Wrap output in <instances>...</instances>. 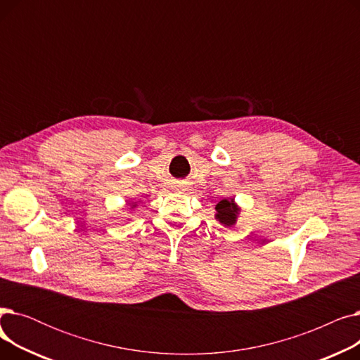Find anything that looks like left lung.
Listing matches in <instances>:
<instances>
[{
    "instance_id": "1",
    "label": "left lung",
    "mask_w": 360,
    "mask_h": 360,
    "mask_svg": "<svg viewBox=\"0 0 360 360\" xmlns=\"http://www.w3.org/2000/svg\"><path fill=\"white\" fill-rule=\"evenodd\" d=\"M216 219L224 224V226H232L236 221V216L239 212V207L233 202V200H221L216 205Z\"/></svg>"
}]
</instances>
